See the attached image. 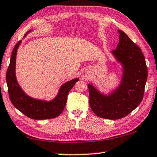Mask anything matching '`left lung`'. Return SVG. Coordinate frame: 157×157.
<instances>
[{"mask_svg": "<svg viewBox=\"0 0 157 157\" xmlns=\"http://www.w3.org/2000/svg\"><path fill=\"white\" fill-rule=\"evenodd\" d=\"M118 32L119 43L111 54L121 66L120 84L108 94L88 84L92 111L100 118L110 120L123 118L140 105L147 78V68L141 50L124 32Z\"/></svg>", "mask_w": 157, "mask_h": 157, "instance_id": "8db88e82", "label": "left lung"}]
</instances>
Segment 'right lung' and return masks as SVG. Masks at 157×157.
Returning a JSON list of instances; mask_svg holds the SVG:
<instances>
[{
	"instance_id": "1",
	"label": "right lung",
	"mask_w": 157,
	"mask_h": 157,
	"mask_svg": "<svg viewBox=\"0 0 157 157\" xmlns=\"http://www.w3.org/2000/svg\"><path fill=\"white\" fill-rule=\"evenodd\" d=\"M31 32L33 30H29L25 36ZM21 42L22 41H18L13 49L7 71L6 80L10 99L18 111L32 119L45 120L56 118L60 115L65 107L68 92L79 79L75 78L63 83L60 86L57 95L52 100L36 99L28 95L21 88L16 76L17 55Z\"/></svg>"
}]
</instances>
